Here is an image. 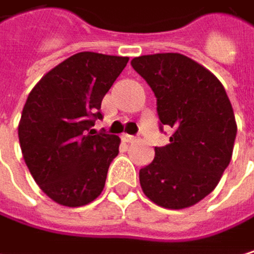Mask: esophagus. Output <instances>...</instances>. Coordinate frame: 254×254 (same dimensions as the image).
I'll use <instances>...</instances> for the list:
<instances>
[{
  "label": "esophagus",
  "mask_w": 254,
  "mask_h": 254,
  "mask_svg": "<svg viewBox=\"0 0 254 254\" xmlns=\"http://www.w3.org/2000/svg\"><path fill=\"white\" fill-rule=\"evenodd\" d=\"M122 140H123V141H126V143H134V141L137 140V137L129 135V134H123V135H122Z\"/></svg>",
  "instance_id": "34e87169"
}]
</instances>
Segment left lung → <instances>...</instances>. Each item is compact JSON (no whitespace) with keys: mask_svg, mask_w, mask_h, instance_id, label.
<instances>
[{"mask_svg":"<svg viewBox=\"0 0 254 254\" xmlns=\"http://www.w3.org/2000/svg\"><path fill=\"white\" fill-rule=\"evenodd\" d=\"M134 69L158 99L162 125L174 129L170 144L140 170L144 195L159 207L182 210L214 190L231 162L237 122L219 78L180 53L134 58Z\"/></svg>","mask_w":254,"mask_h":254,"instance_id":"8db88e82","label":"left lung"}]
</instances>
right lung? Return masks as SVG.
<instances>
[{
	"label": "right lung",
	"instance_id": "1",
	"mask_svg": "<svg viewBox=\"0 0 254 254\" xmlns=\"http://www.w3.org/2000/svg\"><path fill=\"white\" fill-rule=\"evenodd\" d=\"M126 56L80 52L41 77L22 110L19 143L40 189L56 204L81 207L96 199L120 138L88 132L101 102L128 64Z\"/></svg>",
	"mask_w": 254,
	"mask_h": 254
}]
</instances>
